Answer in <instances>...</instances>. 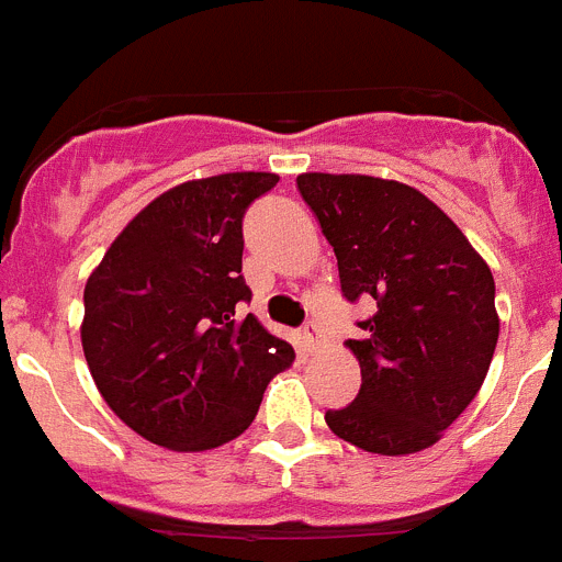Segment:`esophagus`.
<instances>
[{
    "label": "esophagus",
    "instance_id": "esophagus-1",
    "mask_svg": "<svg viewBox=\"0 0 562 562\" xmlns=\"http://www.w3.org/2000/svg\"><path fill=\"white\" fill-rule=\"evenodd\" d=\"M301 337H304L306 349L317 351L321 349V342H324V329H321L317 324H306L304 329H301Z\"/></svg>",
    "mask_w": 562,
    "mask_h": 562
}]
</instances>
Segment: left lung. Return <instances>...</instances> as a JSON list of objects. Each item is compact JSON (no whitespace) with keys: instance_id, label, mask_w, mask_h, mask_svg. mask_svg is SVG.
Returning a JSON list of instances; mask_svg holds the SVG:
<instances>
[{"instance_id":"obj_1","label":"left lung","mask_w":562,"mask_h":562,"mask_svg":"<svg viewBox=\"0 0 562 562\" xmlns=\"http://www.w3.org/2000/svg\"><path fill=\"white\" fill-rule=\"evenodd\" d=\"M335 247L342 295L374 297L360 394L326 425L366 453L430 448L475 400L498 342L495 281L448 213L416 188L369 173L297 177Z\"/></svg>"}]
</instances>
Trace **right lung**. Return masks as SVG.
I'll return each instance as SVG.
<instances>
[{"instance_id":"right-lung-1","label":"right lung","mask_w":562,"mask_h":562,"mask_svg":"<svg viewBox=\"0 0 562 562\" xmlns=\"http://www.w3.org/2000/svg\"><path fill=\"white\" fill-rule=\"evenodd\" d=\"M278 173L188 180L148 202L83 286L81 346L103 402L143 439L200 453L250 428L295 351L256 315L241 220Z\"/></svg>"}]
</instances>
